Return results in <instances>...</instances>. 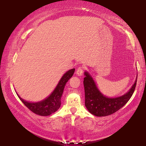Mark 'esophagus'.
I'll use <instances>...</instances> for the list:
<instances>
[{
    "instance_id": "1",
    "label": "esophagus",
    "mask_w": 146,
    "mask_h": 146,
    "mask_svg": "<svg viewBox=\"0 0 146 146\" xmlns=\"http://www.w3.org/2000/svg\"><path fill=\"white\" fill-rule=\"evenodd\" d=\"M76 73L78 76H82L83 75V68L79 67L76 69Z\"/></svg>"
}]
</instances>
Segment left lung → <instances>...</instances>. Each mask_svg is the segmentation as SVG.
Returning a JSON list of instances; mask_svg holds the SVG:
<instances>
[{"label":"left lung","mask_w":146,"mask_h":146,"mask_svg":"<svg viewBox=\"0 0 146 146\" xmlns=\"http://www.w3.org/2000/svg\"><path fill=\"white\" fill-rule=\"evenodd\" d=\"M84 78L85 91V106L91 114L97 117H106L117 112L122 108L134 93L137 78L127 93L121 97L108 98L98 90L90 73L86 71Z\"/></svg>","instance_id":"left-lung-1"}]
</instances>
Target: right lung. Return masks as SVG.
Masks as SVG:
<instances>
[{
    "mask_svg": "<svg viewBox=\"0 0 146 146\" xmlns=\"http://www.w3.org/2000/svg\"><path fill=\"white\" fill-rule=\"evenodd\" d=\"M75 68L68 71L59 81L55 90L46 99L38 102H29L23 100L19 97V98L22 102L32 112L40 116H48L57 111L61 104V97L62 95L64 87L66 84L73 75Z\"/></svg>",
    "mask_w": 146,
    "mask_h": 146,
    "instance_id": "right-lung-1",
    "label": "right lung"
}]
</instances>
